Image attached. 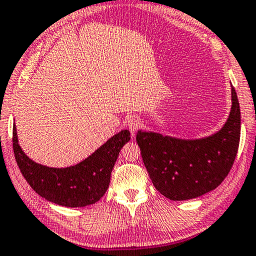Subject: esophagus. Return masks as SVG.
I'll use <instances>...</instances> for the list:
<instances>
[{
  "label": "esophagus",
  "mask_w": 256,
  "mask_h": 256,
  "mask_svg": "<svg viewBox=\"0 0 256 256\" xmlns=\"http://www.w3.org/2000/svg\"><path fill=\"white\" fill-rule=\"evenodd\" d=\"M127 126H128L129 130L134 134V132H138V129L141 127V122L138 118H135V116H130V118H128V120H127Z\"/></svg>",
  "instance_id": "1"
}]
</instances>
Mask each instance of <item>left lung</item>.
Wrapping results in <instances>:
<instances>
[{"instance_id":"left-lung-1","label":"left lung","mask_w":256,"mask_h":256,"mask_svg":"<svg viewBox=\"0 0 256 256\" xmlns=\"http://www.w3.org/2000/svg\"><path fill=\"white\" fill-rule=\"evenodd\" d=\"M240 132V104L232 87L230 118L216 134L181 140L140 130L136 142L154 187L166 198L182 201L201 196L222 184L233 167Z\"/></svg>"}]
</instances>
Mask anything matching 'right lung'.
<instances>
[{"instance_id":"right-lung-1","label":"right lung","mask_w":256,"mask_h":256,"mask_svg":"<svg viewBox=\"0 0 256 256\" xmlns=\"http://www.w3.org/2000/svg\"><path fill=\"white\" fill-rule=\"evenodd\" d=\"M129 140V130H121L80 164L49 168L26 156L18 142L16 128H12V149L23 178L40 196L72 208L92 204L104 196L118 152Z\"/></svg>"}]
</instances>
